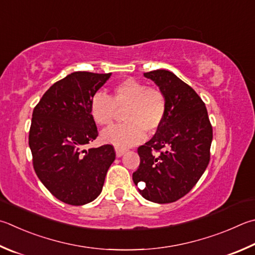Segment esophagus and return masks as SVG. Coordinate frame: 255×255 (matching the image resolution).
<instances>
[{
  "mask_svg": "<svg viewBox=\"0 0 255 255\" xmlns=\"http://www.w3.org/2000/svg\"><path fill=\"white\" fill-rule=\"evenodd\" d=\"M115 150H116V156L117 157H122L125 152L127 151L126 148L120 147V146H115Z\"/></svg>",
  "mask_w": 255,
  "mask_h": 255,
  "instance_id": "esophagus-1",
  "label": "esophagus"
}]
</instances>
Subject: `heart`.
Here are the masks:
<instances>
[{
  "label": "heart",
  "instance_id": "b5f03b06",
  "mask_svg": "<svg viewBox=\"0 0 255 255\" xmlns=\"http://www.w3.org/2000/svg\"><path fill=\"white\" fill-rule=\"evenodd\" d=\"M126 123L103 132V139L117 146H130L143 140L146 130L155 132L167 112V99L163 91L132 78L117 83L110 97L97 92L90 100L89 112L99 126H112L123 112Z\"/></svg>",
  "mask_w": 255,
  "mask_h": 255
}]
</instances>
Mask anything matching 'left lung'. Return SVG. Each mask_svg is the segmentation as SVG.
<instances>
[{
	"instance_id": "obj_1",
	"label": "left lung",
	"mask_w": 255,
	"mask_h": 255,
	"mask_svg": "<svg viewBox=\"0 0 255 255\" xmlns=\"http://www.w3.org/2000/svg\"><path fill=\"white\" fill-rule=\"evenodd\" d=\"M143 77L164 92L167 112L154 137L138 147L140 164L132 180L143 184L138 189L143 198L166 204L186 195L205 172L213 129L201 97L173 72L159 69Z\"/></svg>"
}]
</instances>
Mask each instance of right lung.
Returning <instances> with one entry per match:
<instances>
[{"instance_id": "right-lung-1", "label": "right lung", "mask_w": 255, "mask_h": 255, "mask_svg": "<svg viewBox=\"0 0 255 255\" xmlns=\"http://www.w3.org/2000/svg\"><path fill=\"white\" fill-rule=\"evenodd\" d=\"M110 76L73 72L53 83L33 109L29 146L35 174L66 204L85 205L96 200L116 158L112 145L83 149L98 136L90 100Z\"/></svg>"}]
</instances>
